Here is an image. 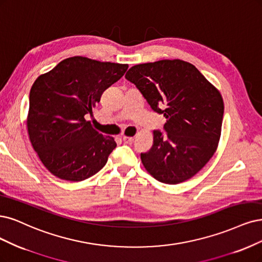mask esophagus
Instances as JSON below:
<instances>
[{
  "mask_svg": "<svg viewBox=\"0 0 262 262\" xmlns=\"http://www.w3.org/2000/svg\"><path fill=\"white\" fill-rule=\"evenodd\" d=\"M122 141H123L125 144H132L133 141H134V139L131 138V137H123V138H122Z\"/></svg>",
  "mask_w": 262,
  "mask_h": 262,
  "instance_id": "1",
  "label": "esophagus"
}]
</instances>
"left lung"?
<instances>
[{
    "label": "left lung",
    "instance_id": "obj_1",
    "mask_svg": "<svg viewBox=\"0 0 262 262\" xmlns=\"http://www.w3.org/2000/svg\"><path fill=\"white\" fill-rule=\"evenodd\" d=\"M133 83L167 122L154 130V143L141 152L144 167L159 182L178 184L210 160L221 135L224 105L220 92L194 65L164 59L131 67Z\"/></svg>",
    "mask_w": 262,
    "mask_h": 262
}]
</instances>
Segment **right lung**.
<instances>
[{
    "mask_svg": "<svg viewBox=\"0 0 262 262\" xmlns=\"http://www.w3.org/2000/svg\"><path fill=\"white\" fill-rule=\"evenodd\" d=\"M128 67L75 56L34 81L27 127L33 149L52 174L78 182L106 165L117 144L93 129L85 117L93 116L103 92Z\"/></svg>",
    "mask_w": 262,
    "mask_h": 262,
    "instance_id": "1",
    "label": "right lung"
}]
</instances>
